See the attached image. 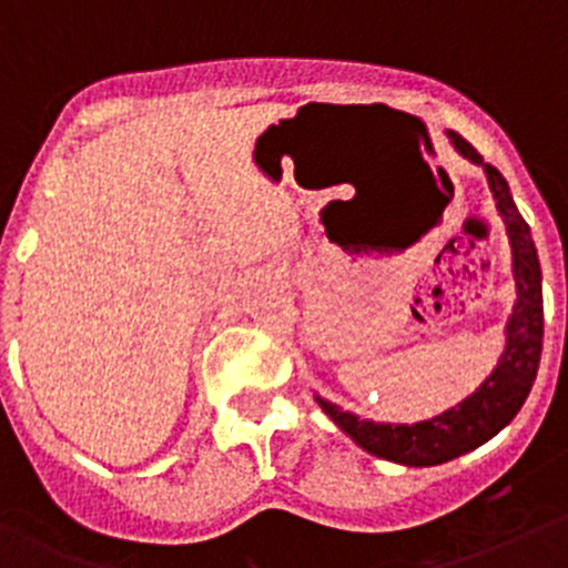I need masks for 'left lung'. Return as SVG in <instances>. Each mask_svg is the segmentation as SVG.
<instances>
[{
  "label": "left lung",
  "instance_id": "8db88e82",
  "mask_svg": "<svg viewBox=\"0 0 568 568\" xmlns=\"http://www.w3.org/2000/svg\"><path fill=\"white\" fill-rule=\"evenodd\" d=\"M448 136L464 159L484 168L491 197H495L497 211H500L503 222H506L508 242H511L517 305H514L511 318H508L506 352H503L500 363L491 371L489 379L469 395V398H464L459 406L432 417V420L412 423V426H406V423L393 426V423L359 420L352 412H343L341 406L316 398L321 409L359 448L379 456V459L406 464V467H432V464L450 462L495 437L523 409L532 382H536L538 359H541V266H538L536 244L530 239L528 222L517 211V203H514L500 170L486 164L484 156L464 136L456 134V131H448Z\"/></svg>",
  "mask_w": 568,
  "mask_h": 568
}]
</instances>
